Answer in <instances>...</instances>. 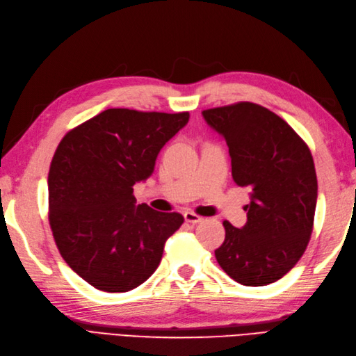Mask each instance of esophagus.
Wrapping results in <instances>:
<instances>
[{"mask_svg":"<svg viewBox=\"0 0 356 356\" xmlns=\"http://www.w3.org/2000/svg\"><path fill=\"white\" fill-rule=\"evenodd\" d=\"M183 217H185V220H186L188 222H192V225H196V222L202 221V217H201V216L195 214V213H192V211H185V213H183Z\"/></svg>","mask_w":356,"mask_h":356,"instance_id":"obj_1","label":"esophagus"}]
</instances>
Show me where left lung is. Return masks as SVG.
I'll use <instances>...</instances> for the list:
<instances>
[{"mask_svg":"<svg viewBox=\"0 0 356 356\" xmlns=\"http://www.w3.org/2000/svg\"><path fill=\"white\" fill-rule=\"evenodd\" d=\"M202 115L226 139L234 183L251 191L246 225L222 222L226 238L216 249L217 262L243 286L277 282L304 255L312 233L318 185L308 145L282 117L254 102Z\"/></svg>","mask_w":356,"mask_h":356,"instance_id":"obj_1","label":"left lung"}]
</instances>
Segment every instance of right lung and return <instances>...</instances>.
Wrapping results in <instances>:
<instances>
[{"mask_svg":"<svg viewBox=\"0 0 356 356\" xmlns=\"http://www.w3.org/2000/svg\"><path fill=\"white\" fill-rule=\"evenodd\" d=\"M189 113L108 108L65 135L48 173L49 226L69 267L102 292H129L160 264L179 213L135 205L164 145Z\"/></svg>","mask_w":356,"mask_h":356,"instance_id":"add662e5","label":"right lung"}]
</instances>
